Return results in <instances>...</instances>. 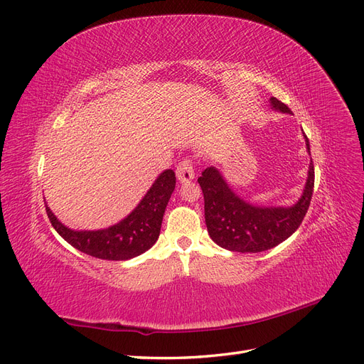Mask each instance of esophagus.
Masks as SVG:
<instances>
[{
  "instance_id": "esophagus-1",
  "label": "esophagus",
  "mask_w": 364,
  "mask_h": 364,
  "mask_svg": "<svg viewBox=\"0 0 364 364\" xmlns=\"http://www.w3.org/2000/svg\"><path fill=\"white\" fill-rule=\"evenodd\" d=\"M176 176L181 182H190L194 179V168L191 159H182L176 167Z\"/></svg>"
}]
</instances>
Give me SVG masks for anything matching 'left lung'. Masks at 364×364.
I'll list each match as a JSON object with an SVG mask.
<instances>
[{
    "label": "left lung",
    "mask_w": 364,
    "mask_h": 364,
    "mask_svg": "<svg viewBox=\"0 0 364 364\" xmlns=\"http://www.w3.org/2000/svg\"><path fill=\"white\" fill-rule=\"evenodd\" d=\"M270 103L277 111L291 114L289 106L278 98L272 97ZM304 138L310 151L308 138ZM197 182L203 191L205 222L214 243L232 252L257 253L278 246L301 226L313 196L314 165L311 161L301 199L289 208H266L245 202L229 188L215 167L203 170Z\"/></svg>",
    "instance_id": "1"
}]
</instances>
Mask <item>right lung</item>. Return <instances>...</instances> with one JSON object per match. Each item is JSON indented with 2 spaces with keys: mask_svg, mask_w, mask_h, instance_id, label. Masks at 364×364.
<instances>
[{
  "mask_svg": "<svg viewBox=\"0 0 364 364\" xmlns=\"http://www.w3.org/2000/svg\"><path fill=\"white\" fill-rule=\"evenodd\" d=\"M174 185V171H162L134 211L119 223L106 229L73 230L59 222L47 203L46 209L53 228L77 250L100 259L126 261L141 255L156 243Z\"/></svg>",
  "mask_w": 364,
  "mask_h": 364,
  "instance_id": "add662e5",
  "label": "right lung"
}]
</instances>
